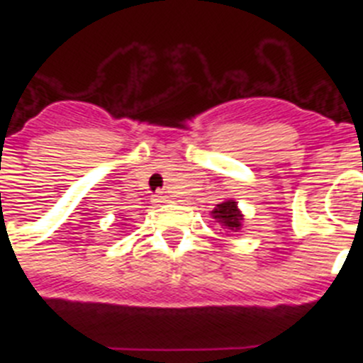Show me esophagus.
I'll return each instance as SVG.
<instances>
[{
    "instance_id": "obj_1",
    "label": "esophagus",
    "mask_w": 363,
    "mask_h": 363,
    "mask_svg": "<svg viewBox=\"0 0 363 363\" xmlns=\"http://www.w3.org/2000/svg\"><path fill=\"white\" fill-rule=\"evenodd\" d=\"M152 200L156 201V203H165L167 196H165V194H163V192H158V194H154Z\"/></svg>"
}]
</instances>
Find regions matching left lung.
<instances>
[{
	"mask_svg": "<svg viewBox=\"0 0 363 363\" xmlns=\"http://www.w3.org/2000/svg\"><path fill=\"white\" fill-rule=\"evenodd\" d=\"M213 218L221 223L223 229H227L229 233H238L242 229V221H243V214L240 213L238 203L234 200H227L223 203H218L216 209L213 211Z\"/></svg>",
	"mask_w": 363,
	"mask_h": 363,
	"instance_id": "1",
	"label": "left lung"
}]
</instances>
